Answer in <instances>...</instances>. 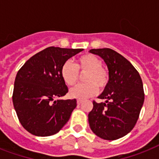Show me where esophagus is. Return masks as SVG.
<instances>
[{"label":"esophagus","instance_id":"34e87169","mask_svg":"<svg viewBox=\"0 0 159 159\" xmlns=\"http://www.w3.org/2000/svg\"><path fill=\"white\" fill-rule=\"evenodd\" d=\"M82 100H79V99H78V100H77V104L78 105V106H79V105L82 104Z\"/></svg>","mask_w":159,"mask_h":159}]
</instances>
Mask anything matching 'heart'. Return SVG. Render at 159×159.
Listing matches in <instances>:
<instances>
[{
    "label": "heart",
    "instance_id": "obj_1",
    "mask_svg": "<svg viewBox=\"0 0 159 159\" xmlns=\"http://www.w3.org/2000/svg\"><path fill=\"white\" fill-rule=\"evenodd\" d=\"M80 73H86L83 77L85 84L79 85L70 90L69 96L76 99H86L93 97L99 89H104L109 82L108 71L102 67L101 58L94 54L87 53L80 56L76 63L67 61L61 67V75L67 86L76 85Z\"/></svg>",
    "mask_w": 159,
    "mask_h": 159
}]
</instances>
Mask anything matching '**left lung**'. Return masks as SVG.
Returning <instances> with one entry per match:
<instances>
[{
	"label": "left lung",
	"instance_id": "obj_1",
	"mask_svg": "<svg viewBox=\"0 0 159 159\" xmlns=\"http://www.w3.org/2000/svg\"><path fill=\"white\" fill-rule=\"evenodd\" d=\"M103 58L109 70V82L88 114L92 132L106 140L126 135L135 125L144 101L139 73L125 57L111 48L91 49Z\"/></svg>",
	"mask_w": 159,
	"mask_h": 159
}]
</instances>
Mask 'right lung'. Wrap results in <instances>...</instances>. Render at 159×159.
I'll return each mask as SVG.
<instances>
[{
	"label": "right lung",
	"mask_w": 159,
	"mask_h": 159,
	"mask_svg": "<svg viewBox=\"0 0 159 159\" xmlns=\"http://www.w3.org/2000/svg\"><path fill=\"white\" fill-rule=\"evenodd\" d=\"M82 48L48 47L26 61L16 74L13 101L20 124L36 136L57 133L69 120L77 100H56L68 92L61 67Z\"/></svg>",
	"instance_id": "right-lung-1"
}]
</instances>
